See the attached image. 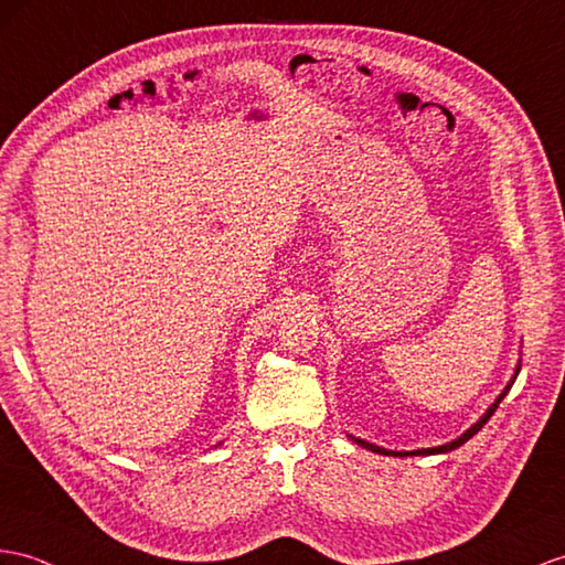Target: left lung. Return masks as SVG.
<instances>
[{
  "mask_svg": "<svg viewBox=\"0 0 565 565\" xmlns=\"http://www.w3.org/2000/svg\"><path fill=\"white\" fill-rule=\"evenodd\" d=\"M518 371H520V369H518ZM511 383H513V381H511ZM508 391H511V386H508V388L499 395V401L493 403V405L487 409V415L481 417V419L472 426V429H467L460 438H456V441H450V444H446V446H438V448H422V450H412V452H395V450L379 448V446H374V444H366V441H362V438H354V436H352V438H354V444H360L362 448H369V450H374V452H381V456H401V458H405V456H434V452H448V450H452V448H460L465 441H470V438L481 429V426H484V424L491 419V415H493V412H497V407L501 405V401H503Z\"/></svg>",
  "mask_w": 565,
  "mask_h": 565,
  "instance_id": "1",
  "label": "left lung"
}]
</instances>
